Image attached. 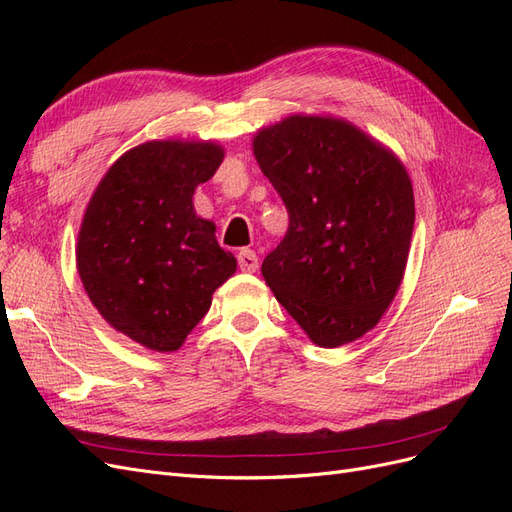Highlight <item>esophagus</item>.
<instances>
[{
	"instance_id": "1",
	"label": "esophagus",
	"mask_w": 512,
	"mask_h": 512,
	"mask_svg": "<svg viewBox=\"0 0 512 512\" xmlns=\"http://www.w3.org/2000/svg\"><path fill=\"white\" fill-rule=\"evenodd\" d=\"M237 262L241 271H247V273H254L258 269V256L254 250H247V247H243V250H239L237 254Z\"/></svg>"
}]
</instances>
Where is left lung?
I'll use <instances>...</instances> for the list:
<instances>
[{
  "label": "left lung",
  "mask_w": 512,
  "mask_h": 512,
  "mask_svg": "<svg viewBox=\"0 0 512 512\" xmlns=\"http://www.w3.org/2000/svg\"><path fill=\"white\" fill-rule=\"evenodd\" d=\"M254 156L288 211L262 277L314 344L354 342L376 327L406 271L414 228L406 168L331 117L294 115L258 132Z\"/></svg>",
  "instance_id": "8db88e82"
}]
</instances>
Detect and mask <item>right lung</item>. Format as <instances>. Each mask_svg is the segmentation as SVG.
<instances>
[{
  "label": "right lung",
  "instance_id": "right-lung-1",
  "mask_svg": "<svg viewBox=\"0 0 512 512\" xmlns=\"http://www.w3.org/2000/svg\"><path fill=\"white\" fill-rule=\"evenodd\" d=\"M222 158L211 143H145L123 153L89 200L76 245L83 286L111 327L149 350H177L237 271L192 205Z\"/></svg>",
  "mask_w": 512,
  "mask_h": 512
}]
</instances>
